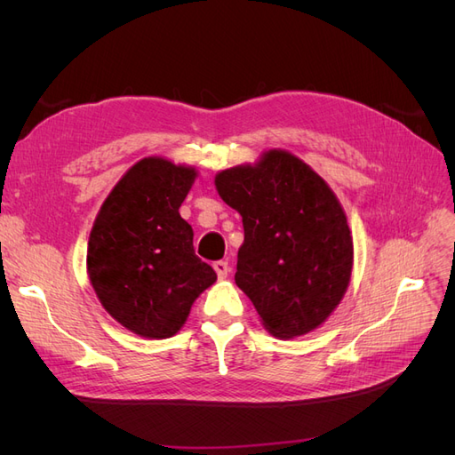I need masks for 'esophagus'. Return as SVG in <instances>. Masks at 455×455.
<instances>
[{"label":"esophagus","instance_id":"34e87169","mask_svg":"<svg viewBox=\"0 0 455 455\" xmlns=\"http://www.w3.org/2000/svg\"><path fill=\"white\" fill-rule=\"evenodd\" d=\"M214 271L218 275V279H226L228 273H229V264H228V261H224V259L214 261Z\"/></svg>","mask_w":455,"mask_h":455}]
</instances>
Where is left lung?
Listing matches in <instances>:
<instances>
[{
	"label": "left lung",
	"instance_id": "8db88e82",
	"mask_svg": "<svg viewBox=\"0 0 455 455\" xmlns=\"http://www.w3.org/2000/svg\"><path fill=\"white\" fill-rule=\"evenodd\" d=\"M216 189L243 216L235 283L273 336L321 326L346 294L353 239L334 191L309 164L269 149L258 164L216 174Z\"/></svg>",
	"mask_w": 455,
	"mask_h": 455
}]
</instances>
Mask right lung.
Instances as JSON below:
<instances>
[{"label":"right lung","instance_id":"1","mask_svg":"<svg viewBox=\"0 0 455 455\" xmlns=\"http://www.w3.org/2000/svg\"><path fill=\"white\" fill-rule=\"evenodd\" d=\"M196 176L191 167L146 157L116 184L94 220L91 284L104 309L139 336H174L216 281L194 251V229L178 212Z\"/></svg>","mask_w":455,"mask_h":455}]
</instances>
